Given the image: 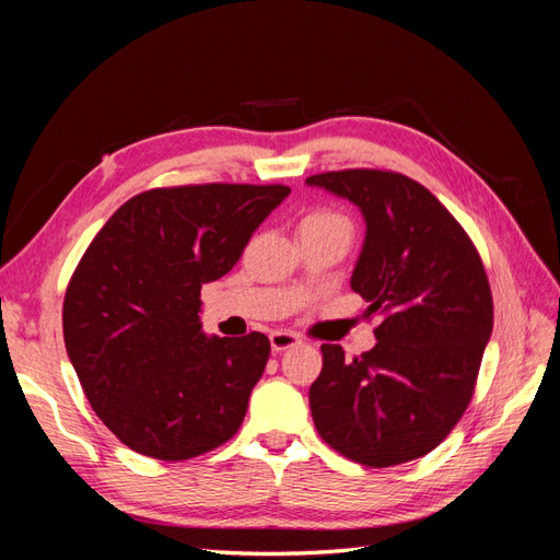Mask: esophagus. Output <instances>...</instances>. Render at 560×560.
Listing matches in <instances>:
<instances>
[{"label":"esophagus","mask_w":560,"mask_h":560,"mask_svg":"<svg viewBox=\"0 0 560 560\" xmlns=\"http://www.w3.org/2000/svg\"><path fill=\"white\" fill-rule=\"evenodd\" d=\"M299 343H301V338L292 331H273V334H270V348H273V352H284V350H290Z\"/></svg>","instance_id":"esophagus-1"}]
</instances>
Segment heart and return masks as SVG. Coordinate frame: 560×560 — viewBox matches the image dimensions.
I'll return each instance as SVG.
<instances>
[{"label": "heart", "mask_w": 560, "mask_h": 560, "mask_svg": "<svg viewBox=\"0 0 560 560\" xmlns=\"http://www.w3.org/2000/svg\"><path fill=\"white\" fill-rule=\"evenodd\" d=\"M303 224H317V226H341V229L350 231L346 219H343L341 214H334V212H315V214H311Z\"/></svg>", "instance_id": "heart-1"}]
</instances>
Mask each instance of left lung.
Segmentation results:
<instances>
[{"instance_id":"left-lung-1","label":"left lung","mask_w":560,"mask_h":560,"mask_svg":"<svg viewBox=\"0 0 560 560\" xmlns=\"http://www.w3.org/2000/svg\"><path fill=\"white\" fill-rule=\"evenodd\" d=\"M306 184L360 208L366 233L350 287L366 315H381L378 343L360 358L319 348L315 428L366 467L416 460L444 442L471 399L493 331L483 264L453 214L409 177L341 171Z\"/></svg>"}]
</instances>
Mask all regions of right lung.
<instances>
[{
  "instance_id": "add662e5",
  "label": "right lung",
  "mask_w": 560,
  "mask_h": 560,
  "mask_svg": "<svg viewBox=\"0 0 560 560\" xmlns=\"http://www.w3.org/2000/svg\"><path fill=\"white\" fill-rule=\"evenodd\" d=\"M290 196L202 184L130 198L83 254L62 306L65 348L100 420L142 455L189 460L238 432L270 343L208 336L200 287L241 259Z\"/></svg>"
}]
</instances>
